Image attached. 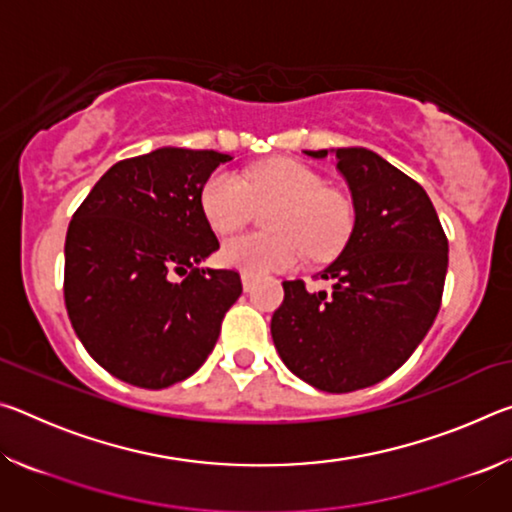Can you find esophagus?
I'll use <instances>...</instances> for the list:
<instances>
[{
	"label": "esophagus",
	"instance_id": "1",
	"mask_svg": "<svg viewBox=\"0 0 512 512\" xmlns=\"http://www.w3.org/2000/svg\"><path fill=\"white\" fill-rule=\"evenodd\" d=\"M241 284H244V291H253V277H250V275H241Z\"/></svg>",
	"mask_w": 512,
	"mask_h": 512
}]
</instances>
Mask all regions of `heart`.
I'll return each mask as SVG.
<instances>
[{
	"instance_id": "heart-1",
	"label": "heart",
	"mask_w": 512,
	"mask_h": 512,
	"mask_svg": "<svg viewBox=\"0 0 512 512\" xmlns=\"http://www.w3.org/2000/svg\"><path fill=\"white\" fill-rule=\"evenodd\" d=\"M280 203L268 216L273 232L230 237L221 259L246 275L289 271L307 255L327 262L348 244L354 210L348 196L327 189L316 169L280 158L250 169L246 180L235 171H214L201 192L205 219L216 232H232L257 214L259 205Z\"/></svg>"
}]
</instances>
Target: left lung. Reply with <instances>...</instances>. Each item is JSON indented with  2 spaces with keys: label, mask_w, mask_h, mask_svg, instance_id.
<instances>
[{
  "label": "left lung",
  "mask_w": 512,
  "mask_h": 512,
  "mask_svg": "<svg viewBox=\"0 0 512 512\" xmlns=\"http://www.w3.org/2000/svg\"><path fill=\"white\" fill-rule=\"evenodd\" d=\"M325 158L323 151H305ZM354 203L343 253L318 277L332 291L282 282L273 343L293 375L325 393L368 388L402 366L438 316L447 237L424 189L368 149H336Z\"/></svg>",
  "instance_id": "8db88e82"
}]
</instances>
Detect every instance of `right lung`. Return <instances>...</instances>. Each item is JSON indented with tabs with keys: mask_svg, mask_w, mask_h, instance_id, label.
<instances>
[{
	"mask_svg": "<svg viewBox=\"0 0 512 512\" xmlns=\"http://www.w3.org/2000/svg\"><path fill=\"white\" fill-rule=\"evenodd\" d=\"M228 160L176 146L121 160L69 221L67 316L90 357L126 384L158 391L194 375L241 296L237 271L198 268L219 248L201 192Z\"/></svg>",
	"mask_w": 512,
	"mask_h": 512,
	"instance_id": "obj_1",
	"label": "right lung"
}]
</instances>
